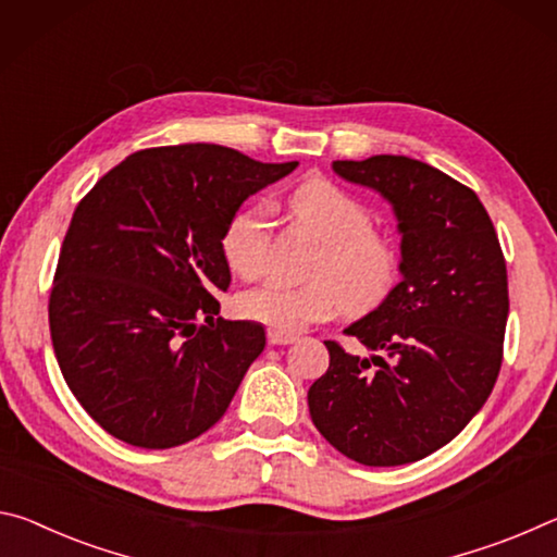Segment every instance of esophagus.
Returning a JSON list of instances; mask_svg holds the SVG:
<instances>
[{
    "instance_id": "1",
    "label": "esophagus",
    "mask_w": 557,
    "mask_h": 557,
    "mask_svg": "<svg viewBox=\"0 0 557 557\" xmlns=\"http://www.w3.org/2000/svg\"><path fill=\"white\" fill-rule=\"evenodd\" d=\"M267 338H269L271 345H290V343H296V335L281 333V331H269Z\"/></svg>"
}]
</instances>
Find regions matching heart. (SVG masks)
Masks as SVG:
<instances>
[{
    "label": "heart",
    "mask_w": 557,
    "mask_h": 557,
    "mask_svg": "<svg viewBox=\"0 0 557 557\" xmlns=\"http://www.w3.org/2000/svg\"><path fill=\"white\" fill-rule=\"evenodd\" d=\"M290 212L311 230L323 249L311 267V281H267L244 290L236 308L244 318L271 331L298 333L325 321L341 308L364 313L385 300L397 281V251L372 232V216L358 199L323 177L306 180L288 197ZM271 216L267 205L236 212L222 234V253L242 278H257L267 269Z\"/></svg>",
    "instance_id": "1"
}]
</instances>
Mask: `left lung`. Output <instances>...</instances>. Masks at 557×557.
<instances>
[{
  "label": "left lung",
  "mask_w": 557,
  "mask_h": 557,
  "mask_svg": "<svg viewBox=\"0 0 557 557\" xmlns=\"http://www.w3.org/2000/svg\"><path fill=\"white\" fill-rule=\"evenodd\" d=\"M335 175L380 193L397 219L399 284L350 323L370 355L327 341L308 389L315 430L364 467L412 463L449 444L496 385L508 321L498 236L476 193L405 154L335 160Z\"/></svg>",
  "instance_id": "1"
}]
</instances>
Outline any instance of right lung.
<instances>
[{
  "label": "right lung",
  "instance_id": "obj_1",
  "mask_svg": "<svg viewBox=\"0 0 557 557\" xmlns=\"http://www.w3.org/2000/svg\"><path fill=\"white\" fill-rule=\"evenodd\" d=\"M296 168L168 145L127 154L81 199L49 298L51 343L69 389L115 440L170 449L226 412L267 333L214 318L232 284L222 234Z\"/></svg>",
  "mask_w": 557,
  "mask_h": 557
}]
</instances>
